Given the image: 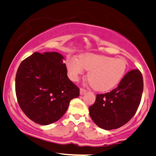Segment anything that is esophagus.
I'll use <instances>...</instances> for the list:
<instances>
[{"label": "esophagus", "mask_w": 156, "mask_h": 156, "mask_svg": "<svg viewBox=\"0 0 156 156\" xmlns=\"http://www.w3.org/2000/svg\"><path fill=\"white\" fill-rule=\"evenodd\" d=\"M86 92H87V90H85L84 88H81V89H80V94L81 95L84 94Z\"/></svg>", "instance_id": "1"}]
</instances>
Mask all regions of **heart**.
Segmentation results:
<instances>
[{"label":"heart","mask_w":156,"mask_h":156,"mask_svg":"<svg viewBox=\"0 0 156 156\" xmlns=\"http://www.w3.org/2000/svg\"><path fill=\"white\" fill-rule=\"evenodd\" d=\"M69 78L74 81L88 70L87 79L91 86L98 91H106L114 87L125 75L127 63L122 58L105 55L85 54L80 58L73 56L66 61Z\"/></svg>","instance_id":"b5f03b06"}]
</instances>
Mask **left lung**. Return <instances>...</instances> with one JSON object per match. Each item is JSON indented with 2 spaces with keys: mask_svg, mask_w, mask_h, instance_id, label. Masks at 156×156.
<instances>
[{
  "mask_svg": "<svg viewBox=\"0 0 156 156\" xmlns=\"http://www.w3.org/2000/svg\"><path fill=\"white\" fill-rule=\"evenodd\" d=\"M144 90L142 74L132 69L126 74L117 88L104 94H97L90 106V116L99 127L111 130L127 123L135 114Z\"/></svg>",
  "mask_w": 156,
  "mask_h": 156,
  "instance_id": "obj_1",
  "label": "left lung"
}]
</instances>
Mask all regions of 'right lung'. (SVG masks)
<instances>
[{
    "instance_id": "1",
    "label": "right lung",
    "mask_w": 156,
    "mask_h": 156,
    "mask_svg": "<svg viewBox=\"0 0 156 156\" xmlns=\"http://www.w3.org/2000/svg\"><path fill=\"white\" fill-rule=\"evenodd\" d=\"M63 57L57 52H34L21 63L16 93L21 109L39 125H49L63 116L79 88L67 76Z\"/></svg>"
}]
</instances>
